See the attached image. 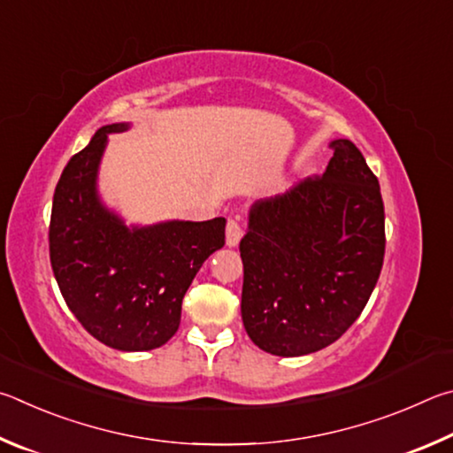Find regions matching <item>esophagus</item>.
Segmentation results:
<instances>
[{
	"label": "esophagus",
	"instance_id": "34e87169",
	"mask_svg": "<svg viewBox=\"0 0 453 453\" xmlns=\"http://www.w3.org/2000/svg\"><path fill=\"white\" fill-rule=\"evenodd\" d=\"M242 239V228L234 219H228L226 222V244L228 247H236Z\"/></svg>",
	"mask_w": 453,
	"mask_h": 453
}]
</instances>
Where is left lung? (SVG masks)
Wrapping results in <instances>:
<instances>
[{"label": "left lung", "mask_w": 453, "mask_h": 453, "mask_svg": "<svg viewBox=\"0 0 453 453\" xmlns=\"http://www.w3.org/2000/svg\"><path fill=\"white\" fill-rule=\"evenodd\" d=\"M322 177L250 206L241 241L242 324L260 350L304 356L362 314L384 263V203L376 174L348 139L330 142Z\"/></svg>", "instance_id": "8db88e82"}]
</instances>
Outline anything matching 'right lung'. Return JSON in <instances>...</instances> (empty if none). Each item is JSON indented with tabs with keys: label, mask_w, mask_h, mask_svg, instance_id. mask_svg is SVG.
<instances>
[{
	"label": "right lung",
	"mask_w": 453,
	"mask_h": 453,
	"mask_svg": "<svg viewBox=\"0 0 453 453\" xmlns=\"http://www.w3.org/2000/svg\"><path fill=\"white\" fill-rule=\"evenodd\" d=\"M127 129L129 123L101 127L69 158L53 195L50 258L81 326L115 350L142 352L179 330L185 292L204 260L225 247L226 220L127 226L97 190L109 134Z\"/></svg>",
	"instance_id": "add662e5"
}]
</instances>
